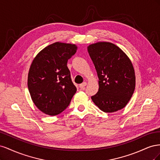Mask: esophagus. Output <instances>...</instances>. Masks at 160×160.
<instances>
[{"instance_id":"1","label":"esophagus","mask_w":160,"mask_h":160,"mask_svg":"<svg viewBox=\"0 0 160 160\" xmlns=\"http://www.w3.org/2000/svg\"><path fill=\"white\" fill-rule=\"evenodd\" d=\"M87 85V83L86 82H83V83H81L79 85V88L81 89H85V87Z\"/></svg>"}]
</instances>
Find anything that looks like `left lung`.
<instances>
[{"label":"left lung","instance_id":"8db88e82","mask_svg":"<svg viewBox=\"0 0 160 160\" xmlns=\"http://www.w3.org/2000/svg\"><path fill=\"white\" fill-rule=\"evenodd\" d=\"M99 78V90L91 96L94 103L106 113L125 107L133 93L135 75L128 57L113 43L99 42L88 47Z\"/></svg>","mask_w":160,"mask_h":160}]
</instances>
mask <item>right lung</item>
<instances>
[{
    "label": "right lung",
    "mask_w": 160,
    "mask_h": 160,
    "mask_svg": "<svg viewBox=\"0 0 160 160\" xmlns=\"http://www.w3.org/2000/svg\"><path fill=\"white\" fill-rule=\"evenodd\" d=\"M77 49L75 45L57 42L43 49L32 62L28 91L37 108L47 115L62 112L76 93L67 64Z\"/></svg>",
    "instance_id": "right-lung-1"
}]
</instances>
